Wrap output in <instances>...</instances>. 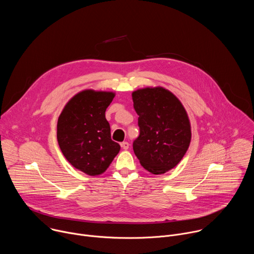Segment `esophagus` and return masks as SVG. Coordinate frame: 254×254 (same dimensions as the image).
Instances as JSON below:
<instances>
[{"label": "esophagus", "instance_id": "34e87169", "mask_svg": "<svg viewBox=\"0 0 254 254\" xmlns=\"http://www.w3.org/2000/svg\"><path fill=\"white\" fill-rule=\"evenodd\" d=\"M121 146H122V148H123L124 150H127V149L129 148V143H128L127 141H124V142H122Z\"/></svg>", "mask_w": 254, "mask_h": 254}]
</instances>
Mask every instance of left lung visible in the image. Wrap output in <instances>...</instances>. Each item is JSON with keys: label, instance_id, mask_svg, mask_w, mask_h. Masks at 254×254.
Listing matches in <instances>:
<instances>
[{"label": "left lung", "instance_id": "obj_1", "mask_svg": "<svg viewBox=\"0 0 254 254\" xmlns=\"http://www.w3.org/2000/svg\"><path fill=\"white\" fill-rule=\"evenodd\" d=\"M131 97L139 127L133 152L147 171L165 174L189 149L192 132L188 114L180 99L162 86L136 89Z\"/></svg>", "mask_w": 254, "mask_h": 254}]
</instances>
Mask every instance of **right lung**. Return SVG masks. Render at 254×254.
<instances>
[{
	"label": "right lung",
	"mask_w": 254,
	"mask_h": 254,
	"mask_svg": "<svg viewBox=\"0 0 254 254\" xmlns=\"http://www.w3.org/2000/svg\"><path fill=\"white\" fill-rule=\"evenodd\" d=\"M115 96L113 91L84 89L68 100L58 118L57 140L63 156L89 176L103 174L121 150L105 119Z\"/></svg>",
	"instance_id": "obj_1"
}]
</instances>
